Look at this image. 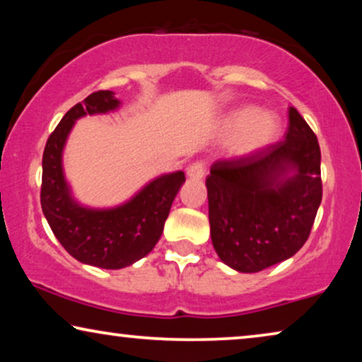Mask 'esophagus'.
Segmentation results:
<instances>
[{
	"label": "esophagus",
	"instance_id": "esophagus-1",
	"mask_svg": "<svg viewBox=\"0 0 362 362\" xmlns=\"http://www.w3.org/2000/svg\"><path fill=\"white\" fill-rule=\"evenodd\" d=\"M204 173H206V166L202 161L192 163V165L187 166L186 170V175L189 180H202V177H204Z\"/></svg>",
	"mask_w": 362,
	"mask_h": 362
}]
</instances>
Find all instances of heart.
<instances>
[{"label": "heart", "mask_w": 362, "mask_h": 362, "mask_svg": "<svg viewBox=\"0 0 362 362\" xmlns=\"http://www.w3.org/2000/svg\"><path fill=\"white\" fill-rule=\"evenodd\" d=\"M221 133L224 136H230V155L245 158L264 151L276 140L280 133V120L270 110L239 107L222 118Z\"/></svg>", "instance_id": "1"}]
</instances>
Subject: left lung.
Here are the masks:
<instances>
[{
  "label": "left lung",
  "instance_id": "left-lung-1",
  "mask_svg": "<svg viewBox=\"0 0 362 362\" xmlns=\"http://www.w3.org/2000/svg\"><path fill=\"white\" fill-rule=\"evenodd\" d=\"M320 165L316 135L293 107L284 141L214 163L206 187L219 259L242 274H255L293 257L321 204Z\"/></svg>",
  "mask_w": 362,
  "mask_h": 362
}]
</instances>
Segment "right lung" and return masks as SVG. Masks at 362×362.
Wrapping results in <instances>:
<instances>
[{
	"instance_id": "add662e5",
	"label": "right lung",
	"mask_w": 362,
	"mask_h": 362,
	"mask_svg": "<svg viewBox=\"0 0 362 362\" xmlns=\"http://www.w3.org/2000/svg\"><path fill=\"white\" fill-rule=\"evenodd\" d=\"M120 105L112 90L90 93L64 115L42 155L41 206L54 235L76 260L107 270L125 269L150 254L186 181L182 171L161 175L123 204L103 209L83 206L74 197L62 166L74 123L86 115L113 112Z\"/></svg>"
}]
</instances>
